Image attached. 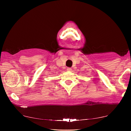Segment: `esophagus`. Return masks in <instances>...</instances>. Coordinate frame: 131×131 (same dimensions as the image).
<instances>
[{
  "instance_id": "esophagus-1",
  "label": "esophagus",
  "mask_w": 131,
  "mask_h": 131,
  "mask_svg": "<svg viewBox=\"0 0 131 131\" xmlns=\"http://www.w3.org/2000/svg\"><path fill=\"white\" fill-rule=\"evenodd\" d=\"M67 70L69 71H71V68H67Z\"/></svg>"
}]
</instances>
